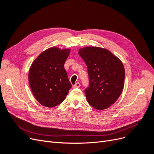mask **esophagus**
Returning <instances> with one entry per match:
<instances>
[{
	"mask_svg": "<svg viewBox=\"0 0 154 154\" xmlns=\"http://www.w3.org/2000/svg\"><path fill=\"white\" fill-rule=\"evenodd\" d=\"M80 86H81L80 83L78 82V83H76L75 84H74V85L72 86V88H80Z\"/></svg>",
	"mask_w": 154,
	"mask_h": 154,
	"instance_id": "obj_1",
	"label": "esophagus"
}]
</instances>
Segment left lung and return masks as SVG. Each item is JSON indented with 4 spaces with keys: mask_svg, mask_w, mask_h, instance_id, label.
<instances>
[{
    "mask_svg": "<svg viewBox=\"0 0 154 154\" xmlns=\"http://www.w3.org/2000/svg\"><path fill=\"white\" fill-rule=\"evenodd\" d=\"M87 65L89 85L85 89L87 102L97 110L114 104L122 94L125 72L123 63L109 50L87 47L79 49Z\"/></svg>",
    "mask_w": 154,
    "mask_h": 154,
    "instance_id": "1",
    "label": "left lung"
}]
</instances>
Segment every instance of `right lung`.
Segmentation results:
<instances>
[{"instance_id": "obj_1", "label": "right lung", "mask_w": 154, "mask_h": 154, "mask_svg": "<svg viewBox=\"0 0 154 154\" xmlns=\"http://www.w3.org/2000/svg\"><path fill=\"white\" fill-rule=\"evenodd\" d=\"M69 53L70 49L51 48L31 65L28 76L30 87L43 106L54 107L61 103L72 87L64 68Z\"/></svg>"}]
</instances>
